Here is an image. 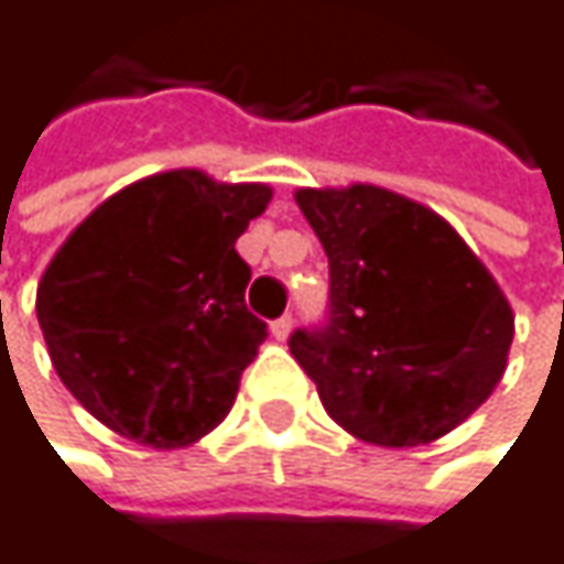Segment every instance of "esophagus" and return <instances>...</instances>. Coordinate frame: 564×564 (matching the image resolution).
Instances as JSON below:
<instances>
[{"mask_svg":"<svg viewBox=\"0 0 564 564\" xmlns=\"http://www.w3.org/2000/svg\"><path fill=\"white\" fill-rule=\"evenodd\" d=\"M290 329H293V316L290 313H283V316H278L274 323H271V333H274V339H286L290 336Z\"/></svg>","mask_w":564,"mask_h":564,"instance_id":"obj_1","label":"esophagus"}]
</instances>
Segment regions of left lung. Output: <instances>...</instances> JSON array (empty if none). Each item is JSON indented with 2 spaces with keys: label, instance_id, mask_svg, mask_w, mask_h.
Listing matches in <instances>:
<instances>
[{
  "label": "left lung",
  "instance_id": "obj_1",
  "mask_svg": "<svg viewBox=\"0 0 564 564\" xmlns=\"http://www.w3.org/2000/svg\"><path fill=\"white\" fill-rule=\"evenodd\" d=\"M329 258V313L290 352L336 424L414 447L467 421L500 386L512 310L500 283L431 208L379 188H300Z\"/></svg>",
  "mask_w": 564,
  "mask_h": 564
}]
</instances>
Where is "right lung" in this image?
<instances>
[{
  "label": "right lung",
  "instance_id": "obj_1",
  "mask_svg": "<svg viewBox=\"0 0 564 564\" xmlns=\"http://www.w3.org/2000/svg\"><path fill=\"white\" fill-rule=\"evenodd\" d=\"M268 202L261 182L160 172L110 195L57 248L39 326L57 379L100 424L172 451L225 421L268 336L235 251Z\"/></svg>",
  "mask_w": 564,
  "mask_h": 564
}]
</instances>
